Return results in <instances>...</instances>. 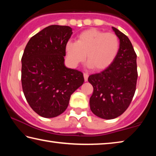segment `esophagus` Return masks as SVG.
Wrapping results in <instances>:
<instances>
[{
	"label": "esophagus",
	"instance_id": "esophagus-1",
	"mask_svg": "<svg viewBox=\"0 0 156 156\" xmlns=\"http://www.w3.org/2000/svg\"><path fill=\"white\" fill-rule=\"evenodd\" d=\"M83 76H84V81H87L88 77H89V74H88V73H83Z\"/></svg>",
	"mask_w": 156,
	"mask_h": 156
}]
</instances>
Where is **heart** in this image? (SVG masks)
I'll return each mask as SVG.
<instances>
[{
    "label": "heart",
    "instance_id": "obj_1",
    "mask_svg": "<svg viewBox=\"0 0 156 156\" xmlns=\"http://www.w3.org/2000/svg\"><path fill=\"white\" fill-rule=\"evenodd\" d=\"M120 40L114 33L91 28L78 34L76 42L69 41L65 44L68 62L73 67L83 62L86 58L87 66L97 71L107 68L117 57Z\"/></svg>",
    "mask_w": 156,
    "mask_h": 156
}]
</instances>
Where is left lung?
Returning a JSON list of instances; mask_svg holds the SVG:
<instances>
[{"label":"left lung","instance_id":"obj_1","mask_svg":"<svg viewBox=\"0 0 156 156\" xmlns=\"http://www.w3.org/2000/svg\"><path fill=\"white\" fill-rule=\"evenodd\" d=\"M120 39V50L114 61L100 73L89 76L94 87L89 104L91 112L103 119H113L129 107L135 94L138 79L137 55L125 34L112 27Z\"/></svg>","mask_w":156,"mask_h":156}]
</instances>
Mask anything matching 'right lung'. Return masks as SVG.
Here are the masks:
<instances>
[{"instance_id": "obj_1", "label": "right lung", "mask_w": 156, "mask_h": 156, "mask_svg": "<svg viewBox=\"0 0 156 156\" xmlns=\"http://www.w3.org/2000/svg\"><path fill=\"white\" fill-rule=\"evenodd\" d=\"M69 26L50 25L31 37L22 56L21 83L31 109L44 118L65 112L71 95L84 83L83 73L64 64Z\"/></svg>"}]
</instances>
